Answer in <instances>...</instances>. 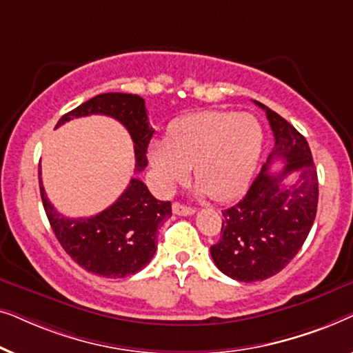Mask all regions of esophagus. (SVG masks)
Instances as JSON below:
<instances>
[{
    "mask_svg": "<svg viewBox=\"0 0 353 353\" xmlns=\"http://www.w3.org/2000/svg\"><path fill=\"white\" fill-rule=\"evenodd\" d=\"M172 209H173V214L176 215H192L196 212V209H192L190 205L180 204V202H173Z\"/></svg>",
    "mask_w": 353,
    "mask_h": 353,
    "instance_id": "34e87169",
    "label": "esophagus"
}]
</instances>
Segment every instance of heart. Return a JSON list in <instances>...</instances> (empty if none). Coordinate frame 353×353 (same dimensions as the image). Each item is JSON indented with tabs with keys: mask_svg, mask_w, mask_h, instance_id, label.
Masks as SVG:
<instances>
[{
	"mask_svg": "<svg viewBox=\"0 0 353 353\" xmlns=\"http://www.w3.org/2000/svg\"><path fill=\"white\" fill-rule=\"evenodd\" d=\"M262 141V127L254 115L199 112L178 120L168 130L167 143H152L149 161L165 190L185 180L192 167L197 191L226 201L248 186Z\"/></svg>",
	"mask_w": 353,
	"mask_h": 353,
	"instance_id": "1",
	"label": "heart"
}]
</instances>
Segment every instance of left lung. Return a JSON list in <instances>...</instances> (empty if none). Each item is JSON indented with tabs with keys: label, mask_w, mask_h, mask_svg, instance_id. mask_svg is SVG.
<instances>
[{
	"label": "left lung",
	"mask_w": 353,
	"mask_h": 353,
	"mask_svg": "<svg viewBox=\"0 0 353 353\" xmlns=\"http://www.w3.org/2000/svg\"><path fill=\"white\" fill-rule=\"evenodd\" d=\"M255 104L267 114L274 146L243 199L221 212V238L210 248L216 268L243 283L263 281L296 257L318 205V176L307 139L274 110ZM276 158L285 167L273 176L268 168Z\"/></svg>",
	"instance_id": "8db88e82"
}]
</instances>
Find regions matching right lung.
<instances>
[{
	"instance_id": "obj_1",
	"label": "right lung",
	"mask_w": 353,
	"mask_h": 353,
	"mask_svg": "<svg viewBox=\"0 0 353 353\" xmlns=\"http://www.w3.org/2000/svg\"><path fill=\"white\" fill-rule=\"evenodd\" d=\"M93 114L109 115L128 130L134 143V172H143L148 165V144L154 134L144 99L127 93L98 94L62 115L56 127ZM38 178L51 228L65 252L81 268L104 278H125L151 262L157 249V228L172 216V204L157 201L139 178L130 180L127 190L112 205L85 219L61 215L46 197L41 170H38Z\"/></svg>"
}]
</instances>
